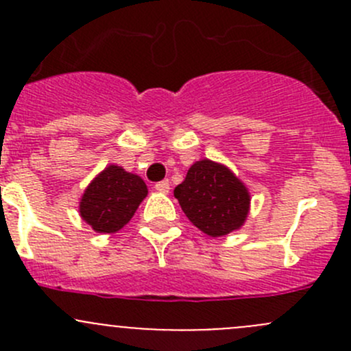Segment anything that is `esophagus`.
<instances>
[{
    "instance_id": "1",
    "label": "esophagus",
    "mask_w": 351,
    "mask_h": 351,
    "mask_svg": "<svg viewBox=\"0 0 351 351\" xmlns=\"http://www.w3.org/2000/svg\"><path fill=\"white\" fill-rule=\"evenodd\" d=\"M154 189L158 190V192H161V193H168L169 192V182H168V180H162V182H158L154 185Z\"/></svg>"
}]
</instances>
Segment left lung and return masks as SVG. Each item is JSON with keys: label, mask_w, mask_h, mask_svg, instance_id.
<instances>
[{"label": "left lung", "mask_w": 351, "mask_h": 351, "mask_svg": "<svg viewBox=\"0 0 351 351\" xmlns=\"http://www.w3.org/2000/svg\"><path fill=\"white\" fill-rule=\"evenodd\" d=\"M175 197L190 222L212 238L241 228L250 210L246 186L231 169L208 159L192 165Z\"/></svg>", "instance_id": "8db88e82"}]
</instances>
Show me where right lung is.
Wrapping results in <instances>:
<instances>
[{"mask_svg": "<svg viewBox=\"0 0 351 351\" xmlns=\"http://www.w3.org/2000/svg\"><path fill=\"white\" fill-rule=\"evenodd\" d=\"M146 195L147 186L141 176L112 165L84 190L80 214L97 232H117L132 219Z\"/></svg>", "mask_w": 351, "mask_h": 351, "instance_id": "1", "label": "right lung"}]
</instances>
